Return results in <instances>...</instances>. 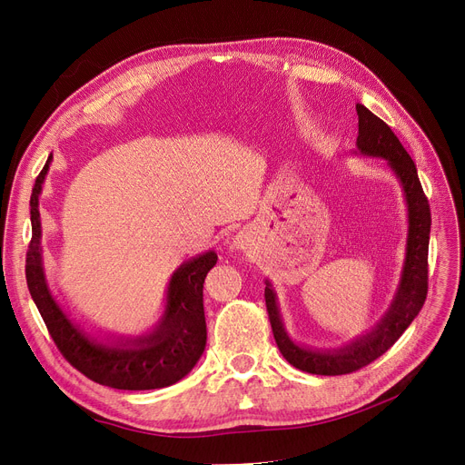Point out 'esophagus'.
Listing matches in <instances>:
<instances>
[{"label": "esophagus", "instance_id": "34e87169", "mask_svg": "<svg viewBox=\"0 0 465 465\" xmlns=\"http://www.w3.org/2000/svg\"><path fill=\"white\" fill-rule=\"evenodd\" d=\"M245 235L242 233H239V235H235V241H233V245L237 247V249H245Z\"/></svg>", "mask_w": 465, "mask_h": 465}]
</instances>
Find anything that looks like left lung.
I'll return each mask as SVG.
<instances>
[{
  "label": "left lung",
  "instance_id": "left-lung-1",
  "mask_svg": "<svg viewBox=\"0 0 465 465\" xmlns=\"http://www.w3.org/2000/svg\"><path fill=\"white\" fill-rule=\"evenodd\" d=\"M356 113L358 153L384 158L403 186L409 213L405 262L396 296L377 326L354 339L351 345L333 351L300 347L288 337L279 312L275 290L272 288L270 281H265V307L267 314H270L277 347L288 363L312 375H347L365 368V365L382 356L409 328L414 316L420 312L428 294V245L431 214L417 173V165H414L403 144L384 120L361 104L356 105Z\"/></svg>",
  "mask_w": 465,
  "mask_h": 465
}]
</instances>
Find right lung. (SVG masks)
Instances as JSON below:
<instances>
[{
    "instance_id": "add662e5",
    "label": "right lung",
    "mask_w": 465,
    "mask_h": 465,
    "mask_svg": "<svg viewBox=\"0 0 465 465\" xmlns=\"http://www.w3.org/2000/svg\"><path fill=\"white\" fill-rule=\"evenodd\" d=\"M51 160L53 156H48L32 190V241L26 254L28 288L48 333L73 368L97 384L118 390H154L175 384L192 371L205 351L203 282L218 256L209 251L188 260L173 273L167 286L165 311L153 333L100 343L69 321L45 281L37 207Z\"/></svg>"
}]
</instances>
